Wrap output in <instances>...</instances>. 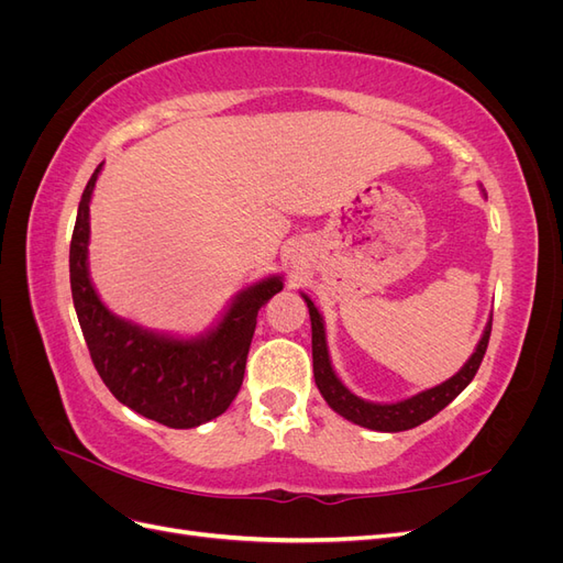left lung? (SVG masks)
<instances>
[{"instance_id": "1", "label": "left lung", "mask_w": 563, "mask_h": 563, "mask_svg": "<svg viewBox=\"0 0 563 563\" xmlns=\"http://www.w3.org/2000/svg\"><path fill=\"white\" fill-rule=\"evenodd\" d=\"M305 302L310 308V321H312V366H314V383L321 391V397L327 399V404L333 408L335 413L343 418L352 420L354 424H362V428L368 430H378V432H404L422 424L424 420H430L437 416L441 408H446L460 391H463L472 378L476 376V371L482 366V360L488 347V338H490V321L486 323L484 335L476 345L474 354L467 360V364L460 368L453 378L446 383H441L432 389H424L420 395L404 399L397 404H373L364 401L338 380L335 371L329 360V350H327V331H323V319L319 310L314 308V302L302 296Z\"/></svg>"}]
</instances>
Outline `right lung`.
Segmentation results:
<instances>
[{"instance_id":"obj_1","label":"right lung","mask_w":563,"mask_h":563,"mask_svg":"<svg viewBox=\"0 0 563 563\" xmlns=\"http://www.w3.org/2000/svg\"><path fill=\"white\" fill-rule=\"evenodd\" d=\"M103 164L84 187L70 242V286L91 362L112 395L150 420L174 430L209 422L236 397L263 305L284 288L267 277L234 298L225 317L207 335L172 338L114 317L89 279V201Z\"/></svg>"}]
</instances>
